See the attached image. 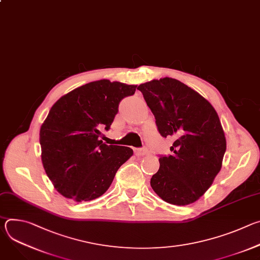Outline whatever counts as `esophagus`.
<instances>
[{
    "instance_id": "34e87169",
    "label": "esophagus",
    "mask_w": 260,
    "mask_h": 260,
    "mask_svg": "<svg viewBox=\"0 0 260 260\" xmlns=\"http://www.w3.org/2000/svg\"><path fill=\"white\" fill-rule=\"evenodd\" d=\"M147 153H148V150L145 149V148H143V149H136V150H135V154H136L137 156H144V155H146Z\"/></svg>"
}]
</instances>
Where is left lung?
<instances>
[{
	"mask_svg": "<svg viewBox=\"0 0 260 260\" xmlns=\"http://www.w3.org/2000/svg\"><path fill=\"white\" fill-rule=\"evenodd\" d=\"M155 117L159 134L173 137L172 155L159 156V170L150 180L165 202L186 206L212 185L226 150V140L213 106L199 92L173 78L138 86Z\"/></svg>",
	"mask_w": 260,
	"mask_h": 260,
	"instance_id": "left-lung-1",
	"label": "left lung"
}]
</instances>
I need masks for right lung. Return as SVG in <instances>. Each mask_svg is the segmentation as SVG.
I'll return each instance as SVG.
<instances>
[{"label":"right lung","instance_id":"1","mask_svg":"<svg viewBox=\"0 0 260 260\" xmlns=\"http://www.w3.org/2000/svg\"><path fill=\"white\" fill-rule=\"evenodd\" d=\"M137 85L107 79L82 85L61 96L40 128L41 158L54 188L78 203L104 194L117 170L133 155L129 147L100 140Z\"/></svg>","mask_w":260,"mask_h":260}]
</instances>
